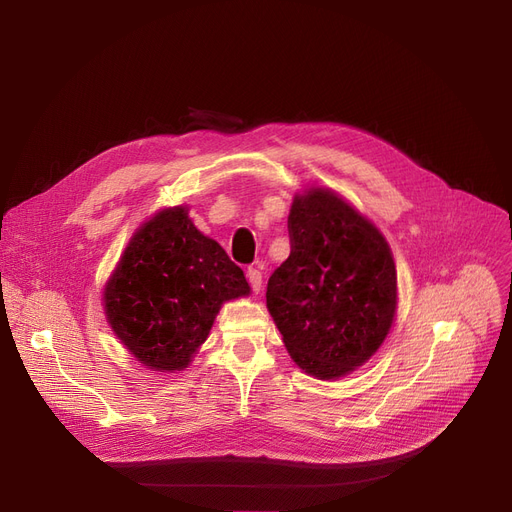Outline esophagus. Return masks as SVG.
Returning <instances> with one entry per match:
<instances>
[{
	"label": "esophagus",
	"instance_id": "34e87169",
	"mask_svg": "<svg viewBox=\"0 0 512 512\" xmlns=\"http://www.w3.org/2000/svg\"><path fill=\"white\" fill-rule=\"evenodd\" d=\"M247 278H249V284H251L253 292H259V290H261V284H263V276H261V272L257 270V267H249V270H247Z\"/></svg>",
	"mask_w": 512,
	"mask_h": 512
}]
</instances>
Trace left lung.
<instances>
[{
  "mask_svg": "<svg viewBox=\"0 0 512 512\" xmlns=\"http://www.w3.org/2000/svg\"><path fill=\"white\" fill-rule=\"evenodd\" d=\"M290 255L267 280L270 309L290 357L334 380L384 342L396 311V267L371 222L330 191L297 197L288 215Z\"/></svg>",
  "mask_w": 512,
  "mask_h": 512,
  "instance_id": "obj_1",
  "label": "left lung"
}]
</instances>
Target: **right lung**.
<instances>
[{"label":"right lung","instance_id":"1","mask_svg":"<svg viewBox=\"0 0 512 512\" xmlns=\"http://www.w3.org/2000/svg\"><path fill=\"white\" fill-rule=\"evenodd\" d=\"M245 294L240 267L193 226L184 207H174L132 236L103 301L107 321L134 357L155 371H180L222 303Z\"/></svg>","mask_w":512,"mask_h":512}]
</instances>
